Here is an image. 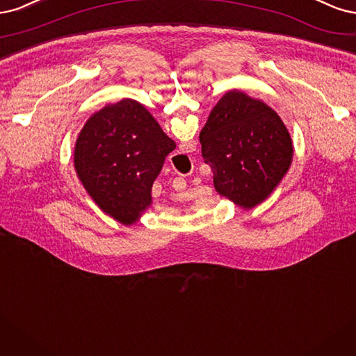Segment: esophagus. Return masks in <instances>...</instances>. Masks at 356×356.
<instances>
[{"label":"esophagus","mask_w":356,"mask_h":356,"mask_svg":"<svg viewBox=\"0 0 356 356\" xmlns=\"http://www.w3.org/2000/svg\"><path fill=\"white\" fill-rule=\"evenodd\" d=\"M181 146L186 149V152H192V151H195V143H193V142H189V143H183Z\"/></svg>","instance_id":"esophagus-1"}]
</instances>
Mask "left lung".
Instances as JSON below:
<instances>
[{
    "mask_svg": "<svg viewBox=\"0 0 356 356\" xmlns=\"http://www.w3.org/2000/svg\"><path fill=\"white\" fill-rule=\"evenodd\" d=\"M200 142L216 191L243 209L268 198L293 158L291 137L278 113L235 90L213 108Z\"/></svg>",
    "mask_w": 356,
    "mask_h": 356,
    "instance_id": "1",
    "label": "left lung"
}]
</instances>
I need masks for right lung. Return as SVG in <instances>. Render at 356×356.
I'll use <instances>...</instances> for the list:
<instances>
[{"label":"right lung","mask_w":356,"mask_h":356,"mask_svg":"<svg viewBox=\"0 0 356 356\" xmlns=\"http://www.w3.org/2000/svg\"><path fill=\"white\" fill-rule=\"evenodd\" d=\"M175 147L140 103L124 99L86 122L75 145V170L103 211L131 225L151 204L154 180Z\"/></svg>","instance_id":"add662e5"}]
</instances>
